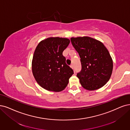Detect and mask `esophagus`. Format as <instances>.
<instances>
[{
    "instance_id": "obj_1",
    "label": "esophagus",
    "mask_w": 130,
    "mask_h": 130,
    "mask_svg": "<svg viewBox=\"0 0 130 130\" xmlns=\"http://www.w3.org/2000/svg\"><path fill=\"white\" fill-rule=\"evenodd\" d=\"M70 67H71V68L72 69H74V65H73V64H71V65H70ZM74 73L75 72V71H74Z\"/></svg>"
}]
</instances>
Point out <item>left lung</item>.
Wrapping results in <instances>:
<instances>
[{
	"label": "left lung",
	"instance_id": "obj_1",
	"mask_svg": "<svg viewBox=\"0 0 130 130\" xmlns=\"http://www.w3.org/2000/svg\"><path fill=\"white\" fill-rule=\"evenodd\" d=\"M71 41L80 57L82 69L77 73L80 84L88 90L101 88L109 80L113 61L103 43L93 38L71 37Z\"/></svg>",
	"mask_w": 130,
	"mask_h": 130
}]
</instances>
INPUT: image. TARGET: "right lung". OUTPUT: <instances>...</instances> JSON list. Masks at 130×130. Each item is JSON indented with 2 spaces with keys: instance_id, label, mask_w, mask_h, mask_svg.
<instances>
[{
  "instance_id": "right-lung-1",
  "label": "right lung",
  "mask_w": 130,
  "mask_h": 130,
  "mask_svg": "<svg viewBox=\"0 0 130 130\" xmlns=\"http://www.w3.org/2000/svg\"><path fill=\"white\" fill-rule=\"evenodd\" d=\"M70 41L67 38L49 37L41 41L32 60V72L38 84L44 89L60 92L68 85L73 71L66 64L62 52Z\"/></svg>"
}]
</instances>
